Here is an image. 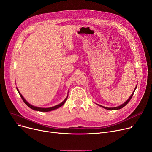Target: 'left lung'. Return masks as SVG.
<instances>
[{
  "instance_id": "1",
  "label": "left lung",
  "mask_w": 152,
  "mask_h": 152,
  "mask_svg": "<svg viewBox=\"0 0 152 152\" xmlns=\"http://www.w3.org/2000/svg\"><path fill=\"white\" fill-rule=\"evenodd\" d=\"M137 86H136V87H135V88L134 91H133L132 94H131V95L130 96V97L128 99V100H127V101H126V102L123 103V104H122V105H119V106H118V107H113V108H108V107H103V106H102V105H99V106H100V107H103V108H104L105 109H107V110H119V109H121V108H122L123 107H124V106H126V105L127 104V103H128V102L130 101V100L131 99L132 97L133 96L134 93V92H135V89H136V88H137ZM97 105H98V104H97Z\"/></svg>"
}]
</instances>
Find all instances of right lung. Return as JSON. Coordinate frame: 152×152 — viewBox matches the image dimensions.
<instances>
[{"instance_id":"1","label":"right lung","mask_w":152,"mask_h":152,"mask_svg":"<svg viewBox=\"0 0 152 152\" xmlns=\"http://www.w3.org/2000/svg\"><path fill=\"white\" fill-rule=\"evenodd\" d=\"M17 91H18V93H19V94H20V97H21L22 100H23L24 102H25V104H26L27 106H28L30 108L33 109V110H36V111H42V112H47V111H52V110H55V109H57V108H60V107H61V106L64 104V103H65V102H66V99H67V98H68V95H67V97H66V99H65V100H64L61 103H60V104H58V105H55V106H54V107H50V108H41V107H34V106H33V105H32L29 104V103L25 99H24V97L22 96L21 94L19 92L18 89L17 88Z\"/></svg>"}]
</instances>
